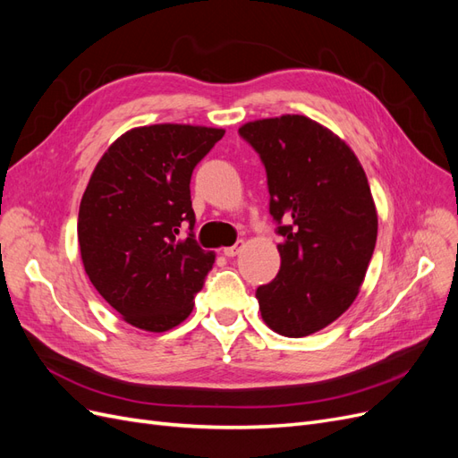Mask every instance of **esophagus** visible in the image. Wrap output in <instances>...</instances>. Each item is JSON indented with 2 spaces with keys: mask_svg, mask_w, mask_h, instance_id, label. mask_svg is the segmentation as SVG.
Here are the masks:
<instances>
[{
  "mask_svg": "<svg viewBox=\"0 0 458 458\" xmlns=\"http://www.w3.org/2000/svg\"><path fill=\"white\" fill-rule=\"evenodd\" d=\"M242 248H244V241H237L233 246L224 248V254H225L227 258H234V256H237V254L242 250Z\"/></svg>",
  "mask_w": 458,
  "mask_h": 458,
  "instance_id": "1",
  "label": "esophagus"
}]
</instances>
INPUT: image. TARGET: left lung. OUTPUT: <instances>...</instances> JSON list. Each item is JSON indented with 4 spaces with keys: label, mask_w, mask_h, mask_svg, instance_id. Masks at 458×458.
<instances>
[{
    "label": "left lung",
    "mask_w": 458,
    "mask_h": 458,
    "mask_svg": "<svg viewBox=\"0 0 458 458\" xmlns=\"http://www.w3.org/2000/svg\"><path fill=\"white\" fill-rule=\"evenodd\" d=\"M239 133L266 164L269 212L279 221L281 269L256 290L276 335L303 338L355 301L378 234L361 162L340 137L308 116L246 122Z\"/></svg>",
    "instance_id": "obj_1"
}]
</instances>
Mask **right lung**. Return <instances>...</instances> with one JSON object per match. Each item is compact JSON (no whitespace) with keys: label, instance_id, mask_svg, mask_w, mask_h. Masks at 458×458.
<instances>
[{"label":"right lung","instance_id":"obj_1","mask_svg":"<svg viewBox=\"0 0 458 458\" xmlns=\"http://www.w3.org/2000/svg\"><path fill=\"white\" fill-rule=\"evenodd\" d=\"M225 130L191 123L131 128L97 162L78 212L91 284L123 321L147 332L183 323L216 254L182 237L195 225L191 175Z\"/></svg>","mask_w":458,"mask_h":458}]
</instances>
